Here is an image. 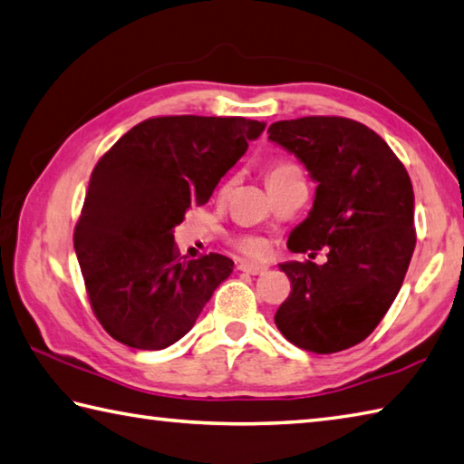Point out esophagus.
I'll return each instance as SVG.
<instances>
[{
    "mask_svg": "<svg viewBox=\"0 0 464 464\" xmlns=\"http://www.w3.org/2000/svg\"><path fill=\"white\" fill-rule=\"evenodd\" d=\"M238 270H242V273H246V275H265L266 270H268V266H265V265H256V262H240L238 265Z\"/></svg>",
    "mask_w": 464,
    "mask_h": 464,
    "instance_id": "34e87169",
    "label": "esophagus"
}]
</instances>
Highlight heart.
Returning <instances> with one entry per match:
<instances>
[{
	"mask_svg": "<svg viewBox=\"0 0 464 464\" xmlns=\"http://www.w3.org/2000/svg\"><path fill=\"white\" fill-rule=\"evenodd\" d=\"M293 168H296V165H293V163H276L275 168L268 171V176H273V173H281L285 169H293ZM234 246L238 248L240 252H244V255H248V256H260L262 252H265V242L256 238V236H236Z\"/></svg>",
	"mask_w": 464,
	"mask_h": 464,
	"instance_id": "b5f03b06",
	"label": "heart"
}]
</instances>
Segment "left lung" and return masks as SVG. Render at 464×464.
Returning <instances> with one entry per match:
<instances>
[{"mask_svg":"<svg viewBox=\"0 0 464 464\" xmlns=\"http://www.w3.org/2000/svg\"><path fill=\"white\" fill-rule=\"evenodd\" d=\"M268 139L317 181L313 209L288 236V250L311 258L327 250L325 265H281L291 295L275 323L296 347L343 352L380 325L404 283L416 246L412 181L388 143L352 119L276 121Z\"/></svg>","mask_w":464,"mask_h":464,"instance_id":"1","label":"left lung"}]
</instances>
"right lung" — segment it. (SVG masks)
<instances>
[{"mask_svg": "<svg viewBox=\"0 0 464 464\" xmlns=\"http://www.w3.org/2000/svg\"><path fill=\"white\" fill-rule=\"evenodd\" d=\"M265 127L244 117H153L94 165L74 250L91 307L112 339L155 352L194 327L234 262L216 252L181 260L173 228L208 202Z\"/></svg>", "mask_w": 464, "mask_h": 464, "instance_id": "1", "label": "right lung"}]
</instances>
